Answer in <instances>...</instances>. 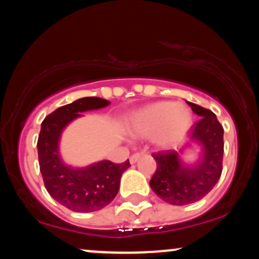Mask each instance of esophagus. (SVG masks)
<instances>
[{
	"mask_svg": "<svg viewBox=\"0 0 259 259\" xmlns=\"http://www.w3.org/2000/svg\"><path fill=\"white\" fill-rule=\"evenodd\" d=\"M141 156H142L141 153H134V154H132V156H130V163H132V164H134V163H136L140 158H141Z\"/></svg>",
	"mask_w": 259,
	"mask_h": 259,
	"instance_id": "obj_1",
	"label": "esophagus"
}]
</instances>
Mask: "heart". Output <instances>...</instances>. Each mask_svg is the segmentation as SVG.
Listing matches in <instances>:
<instances>
[{"mask_svg": "<svg viewBox=\"0 0 259 259\" xmlns=\"http://www.w3.org/2000/svg\"><path fill=\"white\" fill-rule=\"evenodd\" d=\"M191 125L192 114L186 106L163 101L134 112L126 127L133 136L151 135L157 147L167 148L185 138Z\"/></svg>", "mask_w": 259, "mask_h": 259, "instance_id": "heart-1", "label": "heart"}]
</instances>
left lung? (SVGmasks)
<instances>
[{"instance_id":"obj_1","label":"left lung","mask_w":259,"mask_h":259,"mask_svg":"<svg viewBox=\"0 0 259 259\" xmlns=\"http://www.w3.org/2000/svg\"><path fill=\"white\" fill-rule=\"evenodd\" d=\"M200 120L191 126V140L203 147L197 164L187 165L177 151L153 153L157 169L150 181L158 197L174 206L194 203L203 198L218 183L223 170L224 129L209 109L186 102Z\"/></svg>"}]
</instances>
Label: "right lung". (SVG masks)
Instances as JSON below:
<instances>
[{
    "label": "right lung",
    "mask_w": 259,
    "mask_h": 259,
    "mask_svg": "<svg viewBox=\"0 0 259 259\" xmlns=\"http://www.w3.org/2000/svg\"><path fill=\"white\" fill-rule=\"evenodd\" d=\"M109 105L100 97H84L59 107L45 118L37 140L40 171L49 194L62 206L73 212L89 213L102 209L118 194L121 174L130 167L123 163L101 160L82 169L68 167L59 158L58 141L68 123L81 112L99 109Z\"/></svg>",
    "instance_id": "right-lung-1"
}]
</instances>
